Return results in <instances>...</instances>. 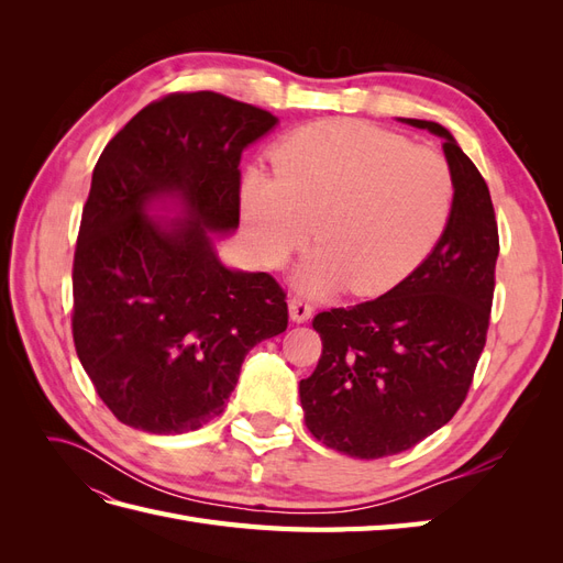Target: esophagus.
<instances>
[{"label": "esophagus", "mask_w": 563, "mask_h": 563, "mask_svg": "<svg viewBox=\"0 0 563 563\" xmlns=\"http://www.w3.org/2000/svg\"><path fill=\"white\" fill-rule=\"evenodd\" d=\"M312 305L308 302V300H302V298H291L288 300V314H291V319L296 321V323H302V321H308L310 317H312Z\"/></svg>", "instance_id": "esophagus-1"}]
</instances>
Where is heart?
Returning a JSON list of instances; mask_svg holds the SVG:
<instances>
[{
    "instance_id": "b5f03b06",
    "label": "heart",
    "mask_w": 563,
    "mask_h": 563,
    "mask_svg": "<svg viewBox=\"0 0 563 563\" xmlns=\"http://www.w3.org/2000/svg\"><path fill=\"white\" fill-rule=\"evenodd\" d=\"M275 168L277 176L258 166L244 174L242 218L265 267H282L314 230L319 249L298 275L310 294L343 282L356 296L387 291L428 258L453 211L449 162L364 122L294 131Z\"/></svg>"
}]
</instances>
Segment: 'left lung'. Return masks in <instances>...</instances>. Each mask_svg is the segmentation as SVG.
<instances>
[{
  "label": "left lung",
  "instance_id": "1",
  "mask_svg": "<svg viewBox=\"0 0 563 563\" xmlns=\"http://www.w3.org/2000/svg\"><path fill=\"white\" fill-rule=\"evenodd\" d=\"M401 122L446 141L449 225L428 258L385 296L314 317L323 350L312 376L300 380L312 437L362 460L413 449L463 406L486 345L500 251L479 168L441 124Z\"/></svg>",
  "mask_w": 563,
  "mask_h": 563
}]
</instances>
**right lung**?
Returning a JSON list of instances; mask_svg holds the SVG:
<instances>
[{
    "label": "right lung",
    "mask_w": 563,
    "mask_h": 563,
    "mask_svg": "<svg viewBox=\"0 0 563 563\" xmlns=\"http://www.w3.org/2000/svg\"><path fill=\"white\" fill-rule=\"evenodd\" d=\"M277 117L223 93H168L100 155L73 263V338L98 397L150 434L225 411L244 356L288 327L267 272L228 269L209 232L240 225L242 152ZM178 198L185 221L146 218Z\"/></svg>",
    "instance_id": "add662e5"
}]
</instances>
